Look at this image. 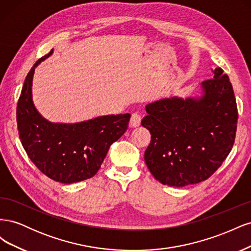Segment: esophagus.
<instances>
[{"mask_svg": "<svg viewBox=\"0 0 251 251\" xmlns=\"http://www.w3.org/2000/svg\"><path fill=\"white\" fill-rule=\"evenodd\" d=\"M141 123V116L139 113H133L132 116H131V120H130V125L133 127L138 126Z\"/></svg>", "mask_w": 251, "mask_h": 251, "instance_id": "1", "label": "esophagus"}]
</instances>
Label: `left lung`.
<instances>
[{
  "label": "left lung",
  "mask_w": 251,
  "mask_h": 251,
  "mask_svg": "<svg viewBox=\"0 0 251 251\" xmlns=\"http://www.w3.org/2000/svg\"><path fill=\"white\" fill-rule=\"evenodd\" d=\"M202 81L198 93L165 97L146 105L141 125L151 133L144 161L164 185L205 181L230 153L238 123L232 86L221 68Z\"/></svg>",
  "instance_id": "left-lung-1"
}]
</instances>
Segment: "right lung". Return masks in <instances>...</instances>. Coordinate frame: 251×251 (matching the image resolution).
Returning <instances> with one entry per match:
<instances>
[{
  "mask_svg": "<svg viewBox=\"0 0 251 251\" xmlns=\"http://www.w3.org/2000/svg\"><path fill=\"white\" fill-rule=\"evenodd\" d=\"M37 60L29 71L17 107L23 148L43 174L59 183L71 184L93 177L113 142L127 130L131 114L102 115L78 123H52L35 108L32 80L35 68L52 55Z\"/></svg>",
  "mask_w": 251,
  "mask_h": 251,
  "instance_id": "1",
  "label": "right lung"
}]
</instances>
